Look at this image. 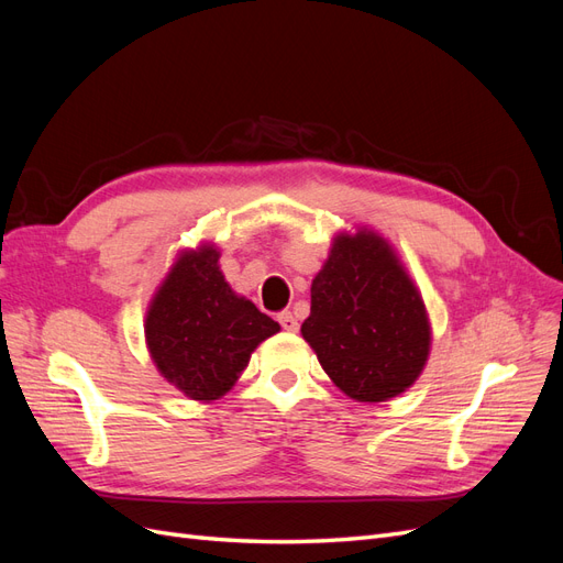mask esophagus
Segmentation results:
<instances>
[{
  "label": "esophagus",
  "mask_w": 563,
  "mask_h": 563,
  "mask_svg": "<svg viewBox=\"0 0 563 563\" xmlns=\"http://www.w3.org/2000/svg\"><path fill=\"white\" fill-rule=\"evenodd\" d=\"M279 323L282 327L286 329V331H298V319L294 317V312L291 310H284V312H279Z\"/></svg>",
  "instance_id": "1"
}]
</instances>
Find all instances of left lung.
I'll return each instance as SVG.
<instances>
[{
    "instance_id": "obj_1",
    "label": "left lung",
    "mask_w": 563,
    "mask_h": 563,
    "mask_svg": "<svg viewBox=\"0 0 563 563\" xmlns=\"http://www.w3.org/2000/svg\"><path fill=\"white\" fill-rule=\"evenodd\" d=\"M300 333L333 385L364 404L411 387L432 347L418 286L391 244L368 228L333 236Z\"/></svg>"
}]
</instances>
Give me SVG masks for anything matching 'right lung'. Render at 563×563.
<instances>
[{"mask_svg": "<svg viewBox=\"0 0 563 563\" xmlns=\"http://www.w3.org/2000/svg\"><path fill=\"white\" fill-rule=\"evenodd\" d=\"M213 244L183 249L145 314V343L159 376L195 401L232 389L253 350L279 323L232 291Z\"/></svg>", "mask_w": 563, "mask_h": 563, "instance_id": "obj_1", "label": "right lung"}]
</instances>
